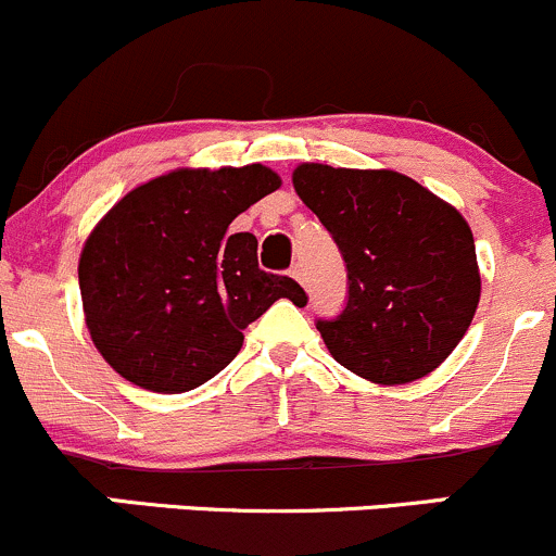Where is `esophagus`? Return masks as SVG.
<instances>
[{
    "mask_svg": "<svg viewBox=\"0 0 556 556\" xmlns=\"http://www.w3.org/2000/svg\"><path fill=\"white\" fill-rule=\"evenodd\" d=\"M290 274H293V279H295V282H306V274H303V268L301 266H293V268H290Z\"/></svg>",
    "mask_w": 556,
    "mask_h": 556,
    "instance_id": "1",
    "label": "esophagus"
}]
</instances>
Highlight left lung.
<instances>
[{"instance_id": "obj_1", "label": "left lung", "mask_w": 556, "mask_h": 556, "mask_svg": "<svg viewBox=\"0 0 556 556\" xmlns=\"http://www.w3.org/2000/svg\"><path fill=\"white\" fill-rule=\"evenodd\" d=\"M293 186L346 261V308L317 323L332 359L383 386L437 370L469 330L482 293L464 215L394 170L303 162Z\"/></svg>"}]
</instances>
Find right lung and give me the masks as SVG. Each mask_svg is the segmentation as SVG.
<instances>
[{
    "mask_svg": "<svg viewBox=\"0 0 556 556\" xmlns=\"http://www.w3.org/2000/svg\"><path fill=\"white\" fill-rule=\"evenodd\" d=\"M282 186L263 165L180 167L140 184L98 220L79 255L85 325L140 389L184 394L218 376L274 301L306 306L290 277L258 268L239 213Z\"/></svg>",
    "mask_w": 556,
    "mask_h": 556,
    "instance_id": "obj_1",
    "label": "right lung"
}]
</instances>
